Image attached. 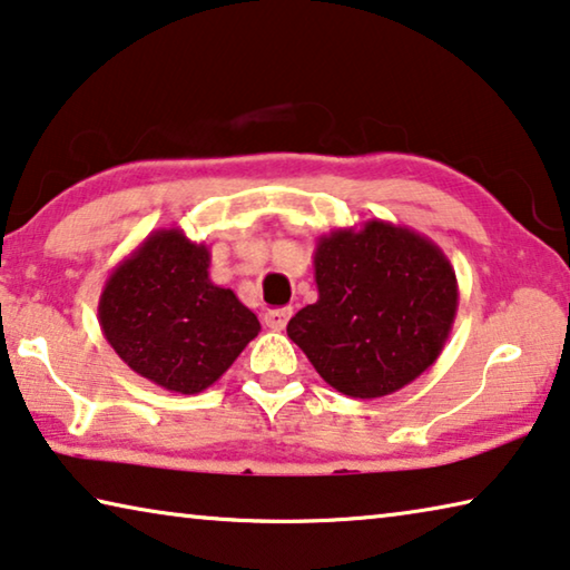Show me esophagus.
<instances>
[{"label": "esophagus", "instance_id": "1", "mask_svg": "<svg viewBox=\"0 0 570 570\" xmlns=\"http://www.w3.org/2000/svg\"><path fill=\"white\" fill-rule=\"evenodd\" d=\"M288 320H292V309H268L264 314L266 327L274 330V332H282L286 327Z\"/></svg>", "mask_w": 570, "mask_h": 570}]
</instances>
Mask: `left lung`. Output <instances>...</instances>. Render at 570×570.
Wrapping results in <instances>:
<instances>
[{
  "mask_svg": "<svg viewBox=\"0 0 570 570\" xmlns=\"http://www.w3.org/2000/svg\"><path fill=\"white\" fill-rule=\"evenodd\" d=\"M320 299L296 312L288 337L350 399H383L413 383L444 350L456 317L454 266L405 225L367 220L314 248Z\"/></svg>",
  "mask_w": 570,
  "mask_h": 570,
  "instance_id": "left-lung-1",
  "label": "left lung"
}]
</instances>
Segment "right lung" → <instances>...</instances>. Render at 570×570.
<instances>
[{"mask_svg":"<svg viewBox=\"0 0 570 570\" xmlns=\"http://www.w3.org/2000/svg\"><path fill=\"white\" fill-rule=\"evenodd\" d=\"M210 250L179 228L149 233L106 278L101 332L134 373L195 395L228 370L261 324L233 288L210 282Z\"/></svg>","mask_w":570,"mask_h":570,"instance_id":"add662e5","label":"right lung"}]
</instances>
